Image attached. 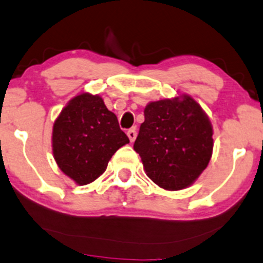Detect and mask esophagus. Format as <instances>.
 <instances>
[{
  "instance_id": "34e87169",
  "label": "esophagus",
  "mask_w": 263,
  "mask_h": 263,
  "mask_svg": "<svg viewBox=\"0 0 263 263\" xmlns=\"http://www.w3.org/2000/svg\"><path fill=\"white\" fill-rule=\"evenodd\" d=\"M126 135H128L129 140L133 143L135 139H137V130H135V129H129L128 133H126Z\"/></svg>"
}]
</instances>
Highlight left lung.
Masks as SVG:
<instances>
[{
	"mask_svg": "<svg viewBox=\"0 0 263 263\" xmlns=\"http://www.w3.org/2000/svg\"><path fill=\"white\" fill-rule=\"evenodd\" d=\"M134 143L146 176L168 191L187 188L207 168L213 129L207 114L189 95L152 101Z\"/></svg>",
	"mask_w": 263,
	"mask_h": 263,
	"instance_id": "obj_1",
	"label": "left lung"
}]
</instances>
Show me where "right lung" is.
Listing matches in <instances>:
<instances>
[{
    "mask_svg": "<svg viewBox=\"0 0 263 263\" xmlns=\"http://www.w3.org/2000/svg\"><path fill=\"white\" fill-rule=\"evenodd\" d=\"M128 143L117 115L99 95L83 92L71 99L53 123V158L59 168L79 185L100 177L110 158Z\"/></svg>",
    "mask_w": 263,
    "mask_h": 263,
    "instance_id": "1",
    "label": "right lung"
}]
</instances>
